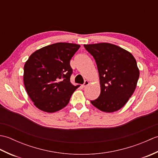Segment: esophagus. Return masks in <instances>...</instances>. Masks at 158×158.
<instances>
[{
    "mask_svg": "<svg viewBox=\"0 0 158 158\" xmlns=\"http://www.w3.org/2000/svg\"><path fill=\"white\" fill-rule=\"evenodd\" d=\"M89 84V81H88V80H85V82H84V83H83V88H85V87H86V86H88Z\"/></svg>",
    "mask_w": 158,
    "mask_h": 158,
    "instance_id": "34e87169",
    "label": "esophagus"
}]
</instances>
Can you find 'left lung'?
<instances>
[{
    "label": "left lung",
    "mask_w": 158,
    "mask_h": 158,
    "mask_svg": "<svg viewBox=\"0 0 158 158\" xmlns=\"http://www.w3.org/2000/svg\"><path fill=\"white\" fill-rule=\"evenodd\" d=\"M98 68L100 94L91 103L100 110L113 113L121 109L135 92L139 69L132 53L108 43L84 45Z\"/></svg>",
    "instance_id": "1"
}]
</instances>
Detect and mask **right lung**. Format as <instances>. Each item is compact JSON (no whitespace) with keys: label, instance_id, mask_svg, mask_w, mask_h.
Returning a JSON list of instances; mask_svg holds the SVG:
<instances>
[{"label":"right lung","instance_id":"add662e5","mask_svg":"<svg viewBox=\"0 0 158 158\" xmlns=\"http://www.w3.org/2000/svg\"><path fill=\"white\" fill-rule=\"evenodd\" d=\"M79 48L75 43H57L30 56L23 68V83L36 108L54 113L68 105L78 88L70 81V60Z\"/></svg>","mask_w":158,"mask_h":158}]
</instances>
